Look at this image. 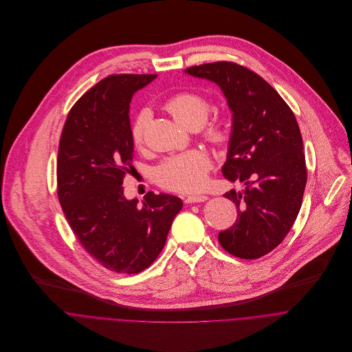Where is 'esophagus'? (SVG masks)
<instances>
[{"mask_svg": "<svg viewBox=\"0 0 352 352\" xmlns=\"http://www.w3.org/2000/svg\"><path fill=\"white\" fill-rule=\"evenodd\" d=\"M208 197L205 194H188L186 195V202L191 204V202H202L205 201Z\"/></svg>", "mask_w": 352, "mask_h": 352, "instance_id": "1", "label": "esophagus"}]
</instances>
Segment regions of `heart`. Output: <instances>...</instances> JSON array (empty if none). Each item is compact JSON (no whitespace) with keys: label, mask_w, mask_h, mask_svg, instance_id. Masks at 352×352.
Listing matches in <instances>:
<instances>
[{"label":"heart","mask_w":352,"mask_h":352,"mask_svg":"<svg viewBox=\"0 0 352 352\" xmlns=\"http://www.w3.org/2000/svg\"><path fill=\"white\" fill-rule=\"evenodd\" d=\"M210 108L212 104L206 96L191 90L179 91L165 102V109L179 124L187 129L199 127L206 120ZM148 122L150 111L142 109L137 113L130 130L131 143L135 147L143 146ZM202 137L217 147L228 144L230 140L229 120L225 116H215L204 123ZM210 166L212 161L205 151L190 150L164 160L155 169V182L166 190H194L204 184Z\"/></svg>","instance_id":"b5f03b06"}]
</instances>
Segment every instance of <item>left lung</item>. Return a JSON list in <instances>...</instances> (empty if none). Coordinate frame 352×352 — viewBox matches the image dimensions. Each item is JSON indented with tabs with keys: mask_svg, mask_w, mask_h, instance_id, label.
Segmentation results:
<instances>
[{
	"mask_svg": "<svg viewBox=\"0 0 352 352\" xmlns=\"http://www.w3.org/2000/svg\"><path fill=\"white\" fill-rule=\"evenodd\" d=\"M184 72L215 82L233 112L222 172L245 188L225 194L236 204L237 222L218 239L229 254L258 259L285 240L302 204L307 165L297 119L267 82L239 63H204Z\"/></svg>",
	"mask_w": 352,
	"mask_h": 352,
	"instance_id": "1",
	"label": "left lung"
}]
</instances>
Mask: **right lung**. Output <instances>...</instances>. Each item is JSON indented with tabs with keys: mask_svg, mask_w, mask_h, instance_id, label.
<instances>
[{
	"mask_svg": "<svg viewBox=\"0 0 352 352\" xmlns=\"http://www.w3.org/2000/svg\"><path fill=\"white\" fill-rule=\"evenodd\" d=\"M158 75H111L69 111L62 129L56 183L66 221L82 247L104 267L133 274L147 269L162 251L183 206L169 194L123 195L133 170L129 107L133 94Z\"/></svg>",
	"mask_w": 352,
	"mask_h": 352,
	"instance_id": "1",
	"label": "right lung"
}]
</instances>
